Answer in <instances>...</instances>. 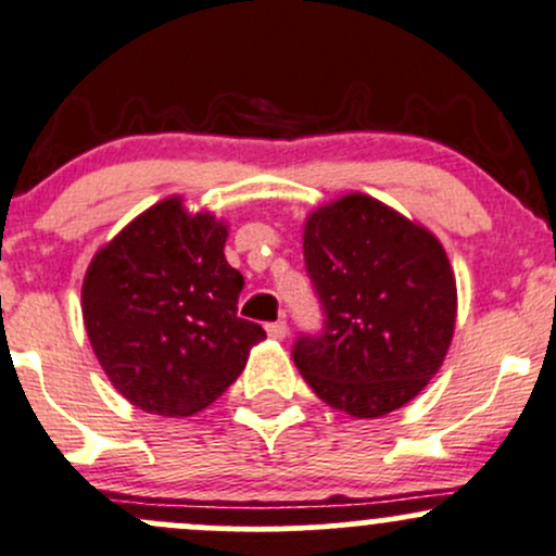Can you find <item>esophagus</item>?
Here are the masks:
<instances>
[{
  "instance_id": "1",
  "label": "esophagus",
  "mask_w": 556,
  "mask_h": 556,
  "mask_svg": "<svg viewBox=\"0 0 556 556\" xmlns=\"http://www.w3.org/2000/svg\"><path fill=\"white\" fill-rule=\"evenodd\" d=\"M266 332L271 340H285L288 338V321H271V325H266Z\"/></svg>"
}]
</instances>
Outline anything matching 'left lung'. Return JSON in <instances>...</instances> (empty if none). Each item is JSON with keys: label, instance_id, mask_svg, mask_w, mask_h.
<instances>
[{"label": "left lung", "instance_id": "obj_1", "mask_svg": "<svg viewBox=\"0 0 556 556\" xmlns=\"http://www.w3.org/2000/svg\"><path fill=\"white\" fill-rule=\"evenodd\" d=\"M303 255L325 332L298 338L295 367L325 404L377 419L422 393L456 327V277L441 240L364 192L303 222Z\"/></svg>", "mask_w": 556, "mask_h": 556}]
</instances>
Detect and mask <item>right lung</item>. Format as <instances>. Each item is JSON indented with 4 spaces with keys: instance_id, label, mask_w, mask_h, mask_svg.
Instances as JSON below:
<instances>
[{
    "instance_id": "right-lung-1",
    "label": "right lung",
    "mask_w": 556,
    "mask_h": 556,
    "mask_svg": "<svg viewBox=\"0 0 556 556\" xmlns=\"http://www.w3.org/2000/svg\"><path fill=\"white\" fill-rule=\"evenodd\" d=\"M229 227L189 213L181 194L131 218L84 274L91 351L129 404L192 417L245 369L266 332L237 316L242 274L227 264Z\"/></svg>"
}]
</instances>
